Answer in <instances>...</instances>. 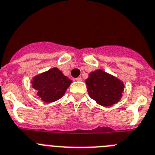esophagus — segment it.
I'll return each mask as SVG.
<instances>
[{
	"label": "esophagus",
	"instance_id": "obj_1",
	"mask_svg": "<svg viewBox=\"0 0 155 155\" xmlns=\"http://www.w3.org/2000/svg\"><path fill=\"white\" fill-rule=\"evenodd\" d=\"M76 81H82V78L81 77H78L76 79Z\"/></svg>",
	"mask_w": 155,
	"mask_h": 155
}]
</instances>
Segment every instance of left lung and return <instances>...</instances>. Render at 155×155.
<instances>
[{"mask_svg": "<svg viewBox=\"0 0 155 155\" xmlns=\"http://www.w3.org/2000/svg\"><path fill=\"white\" fill-rule=\"evenodd\" d=\"M86 84L89 96L104 107L118 103L125 88L122 80L102 69H97L89 74Z\"/></svg>", "mask_w": 155, "mask_h": 155, "instance_id": "obj_1", "label": "left lung"}]
</instances>
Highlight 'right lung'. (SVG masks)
I'll return each mask as SVG.
<instances>
[{
	"mask_svg": "<svg viewBox=\"0 0 155 155\" xmlns=\"http://www.w3.org/2000/svg\"><path fill=\"white\" fill-rule=\"evenodd\" d=\"M72 83V80L56 67L38 74L31 80L37 95L46 103H51L62 97Z\"/></svg>",
	"mask_w": 155,
	"mask_h": 155,
	"instance_id": "obj_1",
	"label": "right lung"
}]
</instances>
